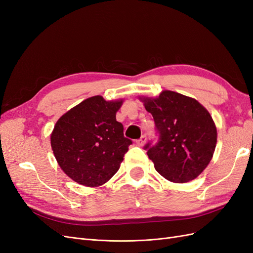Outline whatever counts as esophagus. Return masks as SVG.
<instances>
[{
	"label": "esophagus",
	"mask_w": 253,
	"mask_h": 253,
	"mask_svg": "<svg viewBox=\"0 0 253 253\" xmlns=\"http://www.w3.org/2000/svg\"><path fill=\"white\" fill-rule=\"evenodd\" d=\"M145 140H147V137L144 135H142L139 139L136 140V144L138 145V147H142V145L145 143Z\"/></svg>",
	"instance_id": "obj_1"
}]
</instances>
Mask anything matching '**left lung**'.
Listing matches in <instances>:
<instances>
[{
    "label": "left lung",
    "instance_id": "1",
    "mask_svg": "<svg viewBox=\"0 0 253 253\" xmlns=\"http://www.w3.org/2000/svg\"><path fill=\"white\" fill-rule=\"evenodd\" d=\"M155 121L158 142L145 144L155 170L168 180L188 182L211 162L217 132L210 113L195 100L172 90L156 98L140 97Z\"/></svg>",
    "mask_w": 253,
    "mask_h": 253
}]
</instances>
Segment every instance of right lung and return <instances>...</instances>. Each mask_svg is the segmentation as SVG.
<instances>
[{"label":"right lung","mask_w":253,"mask_h":253,"mask_svg":"<svg viewBox=\"0 0 253 253\" xmlns=\"http://www.w3.org/2000/svg\"><path fill=\"white\" fill-rule=\"evenodd\" d=\"M124 100L85 99L57 121L50 144L58 165L74 181L99 187L119 170L132 140L124 135L116 113Z\"/></svg>","instance_id":"add662e5"}]
</instances>
